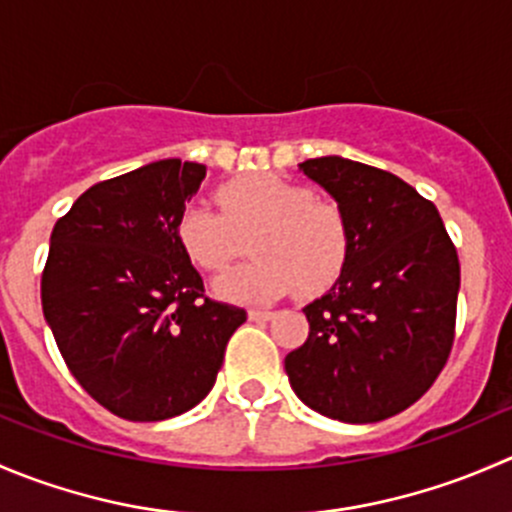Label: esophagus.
I'll list each match as a JSON object with an SVG mask.
<instances>
[{
  "instance_id": "obj_1",
  "label": "esophagus",
  "mask_w": 512,
  "mask_h": 512,
  "mask_svg": "<svg viewBox=\"0 0 512 512\" xmlns=\"http://www.w3.org/2000/svg\"><path fill=\"white\" fill-rule=\"evenodd\" d=\"M272 314L275 312H270V309H250L247 317H250L252 322H267V319H272Z\"/></svg>"
}]
</instances>
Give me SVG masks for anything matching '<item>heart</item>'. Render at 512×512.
Masks as SVG:
<instances>
[{
    "instance_id": "1",
    "label": "heart",
    "mask_w": 512,
    "mask_h": 512,
    "mask_svg": "<svg viewBox=\"0 0 512 512\" xmlns=\"http://www.w3.org/2000/svg\"><path fill=\"white\" fill-rule=\"evenodd\" d=\"M218 203H190L175 223V237L188 260L205 272H220L252 235L255 262L230 270L215 292L230 302H272L294 287L317 294L342 275L349 257V225L334 203L314 200L312 190L272 173L225 183Z\"/></svg>"
}]
</instances>
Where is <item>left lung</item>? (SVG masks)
Instances as JSON below:
<instances>
[{
  "mask_svg": "<svg viewBox=\"0 0 512 512\" xmlns=\"http://www.w3.org/2000/svg\"><path fill=\"white\" fill-rule=\"evenodd\" d=\"M349 225V257L302 309L309 337L287 354L302 404L344 423H376L421 399L446 364L461 265L431 200L394 173L342 156L299 163Z\"/></svg>",
  "mask_w": 512,
  "mask_h": 512,
  "instance_id": "8db88e82",
  "label": "left lung"
}]
</instances>
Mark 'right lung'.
Here are the masks:
<instances>
[{
    "label": "right lung",
    "instance_id": "add662e5",
    "mask_svg": "<svg viewBox=\"0 0 512 512\" xmlns=\"http://www.w3.org/2000/svg\"><path fill=\"white\" fill-rule=\"evenodd\" d=\"M205 165L180 158L103 180L51 230L41 307L74 379L111 414L165 421L198 406L247 319L205 297L175 237Z\"/></svg>",
    "mask_w": 512,
    "mask_h": 512
}]
</instances>
